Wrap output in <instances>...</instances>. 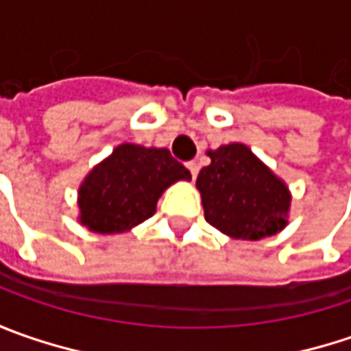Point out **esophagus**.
Instances as JSON below:
<instances>
[{
  "mask_svg": "<svg viewBox=\"0 0 351 351\" xmlns=\"http://www.w3.org/2000/svg\"><path fill=\"white\" fill-rule=\"evenodd\" d=\"M185 166H187V169L191 171V176H193V180H195L197 173H199V166H197V162H187Z\"/></svg>",
  "mask_w": 351,
  "mask_h": 351,
  "instance_id": "34e87169",
  "label": "esophagus"
}]
</instances>
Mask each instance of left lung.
<instances>
[{"label": "left lung", "mask_w": 351, "mask_h": 351, "mask_svg": "<svg viewBox=\"0 0 351 351\" xmlns=\"http://www.w3.org/2000/svg\"><path fill=\"white\" fill-rule=\"evenodd\" d=\"M207 156L210 164L195 183L207 223L236 240H262L287 226L289 187L246 144H224Z\"/></svg>", "instance_id": "1"}]
</instances>
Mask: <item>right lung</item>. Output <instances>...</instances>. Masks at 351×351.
Returning <instances> with one entry per match:
<instances>
[{"mask_svg": "<svg viewBox=\"0 0 351 351\" xmlns=\"http://www.w3.org/2000/svg\"><path fill=\"white\" fill-rule=\"evenodd\" d=\"M180 180L191 173L168 148L119 144L77 189L80 223L99 234L127 232L150 219L160 195Z\"/></svg>", "mask_w": 351, "mask_h": 351, "instance_id": "obj_1", "label": "right lung"}]
</instances>
